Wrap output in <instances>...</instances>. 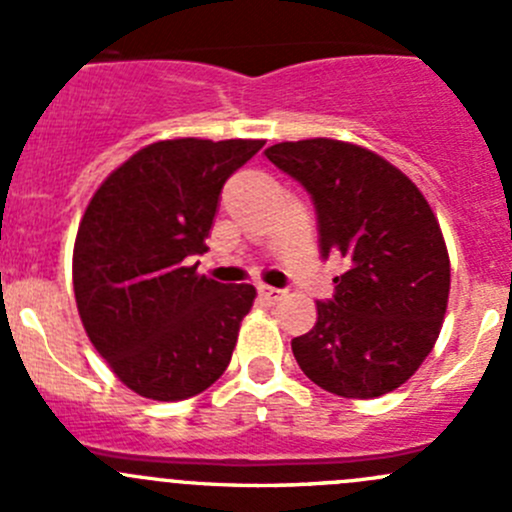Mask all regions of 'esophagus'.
<instances>
[{
	"instance_id": "esophagus-1",
	"label": "esophagus",
	"mask_w": 512,
	"mask_h": 512,
	"mask_svg": "<svg viewBox=\"0 0 512 512\" xmlns=\"http://www.w3.org/2000/svg\"><path fill=\"white\" fill-rule=\"evenodd\" d=\"M257 294H260V297L265 299V302L277 304L285 292H282V289H277V287H270V285H260V287H257Z\"/></svg>"
}]
</instances>
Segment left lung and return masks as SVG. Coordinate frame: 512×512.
I'll list each match as a JSON object with an SVG mask.
<instances>
[{"instance_id": "obj_1", "label": "left lung", "mask_w": 512, "mask_h": 512, "mask_svg": "<svg viewBox=\"0 0 512 512\" xmlns=\"http://www.w3.org/2000/svg\"><path fill=\"white\" fill-rule=\"evenodd\" d=\"M317 210L319 250L342 255L334 297L292 339L299 369L329 394L374 399L409 381L436 344L451 289L441 225L421 190L374 151L332 138L270 146Z\"/></svg>"}]
</instances>
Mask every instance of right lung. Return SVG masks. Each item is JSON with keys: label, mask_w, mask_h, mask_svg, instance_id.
Wrapping results in <instances>:
<instances>
[{"label": "right lung", "mask_w": 512, "mask_h": 512, "mask_svg": "<svg viewBox=\"0 0 512 512\" xmlns=\"http://www.w3.org/2000/svg\"><path fill=\"white\" fill-rule=\"evenodd\" d=\"M265 141L173 138L133 153L91 198L74 245V294L96 352L131 391L183 401L223 376L252 285H220L208 250L225 180Z\"/></svg>", "instance_id": "obj_1"}]
</instances>
